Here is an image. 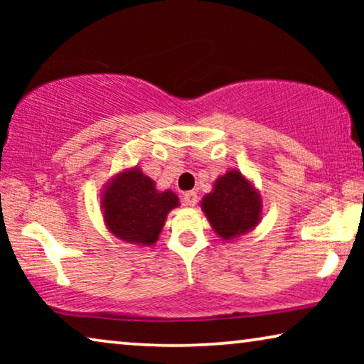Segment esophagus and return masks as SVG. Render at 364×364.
<instances>
[{"label":"esophagus","instance_id":"34e87169","mask_svg":"<svg viewBox=\"0 0 364 364\" xmlns=\"http://www.w3.org/2000/svg\"><path fill=\"white\" fill-rule=\"evenodd\" d=\"M182 202H183V205H187V207H193V205H197V202H198L197 193L193 192V191H191V192H186V193H183V197H182Z\"/></svg>","mask_w":364,"mask_h":364}]
</instances>
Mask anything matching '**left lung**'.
I'll list each match as a JSON object with an SVG mask.
<instances>
[{
	"label": "left lung",
	"instance_id": "left-lung-1",
	"mask_svg": "<svg viewBox=\"0 0 364 364\" xmlns=\"http://www.w3.org/2000/svg\"><path fill=\"white\" fill-rule=\"evenodd\" d=\"M202 208L213 230L228 240L257 225L262 202L242 173L232 171L215 182L213 192L202 200Z\"/></svg>",
	"mask_w": 364,
	"mask_h": 364
}]
</instances>
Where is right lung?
I'll return each mask as SVG.
<instances>
[{
  "mask_svg": "<svg viewBox=\"0 0 364 364\" xmlns=\"http://www.w3.org/2000/svg\"><path fill=\"white\" fill-rule=\"evenodd\" d=\"M177 205L176 193L157 192L154 182L139 168L121 173L102 197L109 230L121 240L144 245L157 240L167 213Z\"/></svg>",
  "mask_w": 364,
  "mask_h": 364,
  "instance_id": "obj_1",
  "label": "right lung"
}]
</instances>
